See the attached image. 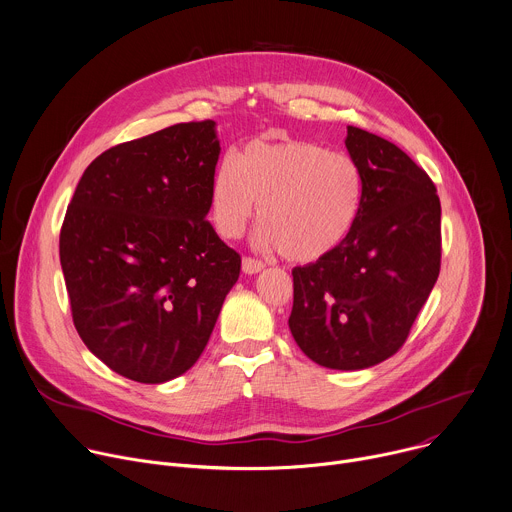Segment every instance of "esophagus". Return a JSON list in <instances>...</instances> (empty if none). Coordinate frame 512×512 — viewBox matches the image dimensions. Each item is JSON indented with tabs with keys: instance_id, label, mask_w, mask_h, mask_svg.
Returning a JSON list of instances; mask_svg holds the SVG:
<instances>
[{
	"instance_id": "esophagus-1",
	"label": "esophagus",
	"mask_w": 512,
	"mask_h": 512,
	"mask_svg": "<svg viewBox=\"0 0 512 512\" xmlns=\"http://www.w3.org/2000/svg\"><path fill=\"white\" fill-rule=\"evenodd\" d=\"M241 267H243V273H247V275H253V273H259L265 265L261 263V261H257V259H251V257H245L243 259V263H241Z\"/></svg>"
}]
</instances>
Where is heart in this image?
<instances>
[{"instance_id":"b5f03b06","label":"heart","mask_w":512,"mask_h":512,"mask_svg":"<svg viewBox=\"0 0 512 512\" xmlns=\"http://www.w3.org/2000/svg\"><path fill=\"white\" fill-rule=\"evenodd\" d=\"M362 194L360 166L348 154L298 139L255 141L218 166L210 218L218 235L239 239L259 204L257 247L312 263L350 235Z\"/></svg>"}]
</instances>
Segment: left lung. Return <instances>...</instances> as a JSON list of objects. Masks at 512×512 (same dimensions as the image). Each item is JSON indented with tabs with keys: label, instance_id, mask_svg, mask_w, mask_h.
Listing matches in <instances>:
<instances>
[{
	"label": "left lung",
	"instance_id": "obj_1",
	"mask_svg": "<svg viewBox=\"0 0 512 512\" xmlns=\"http://www.w3.org/2000/svg\"><path fill=\"white\" fill-rule=\"evenodd\" d=\"M362 206L330 255L294 267L289 330L308 358L360 371L393 356L440 275L442 206L429 176L395 143L348 125Z\"/></svg>",
	"mask_w": 512,
	"mask_h": 512
}]
</instances>
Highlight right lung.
Segmentation results:
<instances>
[{"label": "right lung", "instance_id": "right-lung-1", "mask_svg": "<svg viewBox=\"0 0 512 512\" xmlns=\"http://www.w3.org/2000/svg\"><path fill=\"white\" fill-rule=\"evenodd\" d=\"M216 123H178L103 152L62 231L72 322L117 375L160 385L200 358L241 257L206 221Z\"/></svg>", "mask_w": 512, "mask_h": 512}]
</instances>
